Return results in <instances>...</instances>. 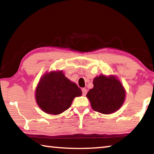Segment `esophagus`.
<instances>
[{"instance_id":"34e87169","label":"esophagus","mask_w":154,"mask_h":154,"mask_svg":"<svg viewBox=\"0 0 154 154\" xmlns=\"http://www.w3.org/2000/svg\"><path fill=\"white\" fill-rule=\"evenodd\" d=\"M82 93H83V96H85L87 94V90L85 89V88H83L82 89Z\"/></svg>"}]
</instances>
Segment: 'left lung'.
Wrapping results in <instances>:
<instances>
[{
    "label": "left lung",
    "instance_id": "left-lung-1",
    "mask_svg": "<svg viewBox=\"0 0 154 154\" xmlns=\"http://www.w3.org/2000/svg\"><path fill=\"white\" fill-rule=\"evenodd\" d=\"M93 84L86 96L94 111L111 114L121 108L126 98V90L115 75H99L94 79Z\"/></svg>",
    "mask_w": 154,
    "mask_h": 154
}]
</instances>
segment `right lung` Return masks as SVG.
I'll return each mask as SVG.
<instances>
[{
	"instance_id": "add662e5",
	"label": "right lung",
	"mask_w": 154,
	"mask_h": 154,
	"mask_svg": "<svg viewBox=\"0 0 154 154\" xmlns=\"http://www.w3.org/2000/svg\"><path fill=\"white\" fill-rule=\"evenodd\" d=\"M82 94V90L66 77L62 71H52L41 77L35 90V100L45 113L59 115L71 106L75 97Z\"/></svg>"
}]
</instances>
